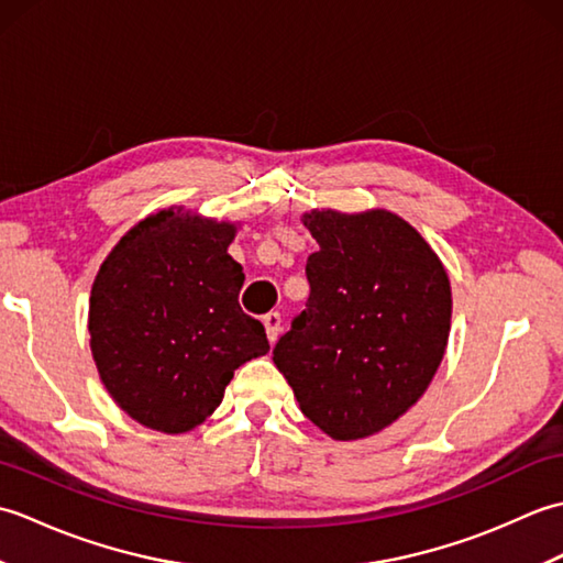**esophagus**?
I'll return each mask as SVG.
<instances>
[{"instance_id": "esophagus-1", "label": "esophagus", "mask_w": 563, "mask_h": 563, "mask_svg": "<svg viewBox=\"0 0 563 563\" xmlns=\"http://www.w3.org/2000/svg\"><path fill=\"white\" fill-rule=\"evenodd\" d=\"M263 327H266V336H268L271 343L278 341L280 331H283V319H280V314H278V312L263 314Z\"/></svg>"}]
</instances>
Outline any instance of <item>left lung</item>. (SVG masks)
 <instances>
[{
	"label": "left lung",
	"mask_w": 563,
	"mask_h": 563,
	"mask_svg": "<svg viewBox=\"0 0 563 563\" xmlns=\"http://www.w3.org/2000/svg\"><path fill=\"white\" fill-rule=\"evenodd\" d=\"M319 251L309 300L273 349L302 413L333 440L391 426L423 397L445 355L450 278L435 251L389 210L305 212Z\"/></svg>",
	"instance_id": "1"
}]
</instances>
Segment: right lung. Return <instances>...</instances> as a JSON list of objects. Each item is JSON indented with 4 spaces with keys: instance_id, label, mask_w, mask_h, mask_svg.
I'll return each mask as SVG.
<instances>
[{
    "instance_id": "right-lung-1",
    "label": "right lung",
    "mask_w": 563,
    "mask_h": 563,
    "mask_svg": "<svg viewBox=\"0 0 563 563\" xmlns=\"http://www.w3.org/2000/svg\"><path fill=\"white\" fill-rule=\"evenodd\" d=\"M236 227L181 208L135 224L101 263L89 297L91 355L137 423L186 433L218 409L234 369L268 353L239 307L244 271L227 254Z\"/></svg>"
}]
</instances>
